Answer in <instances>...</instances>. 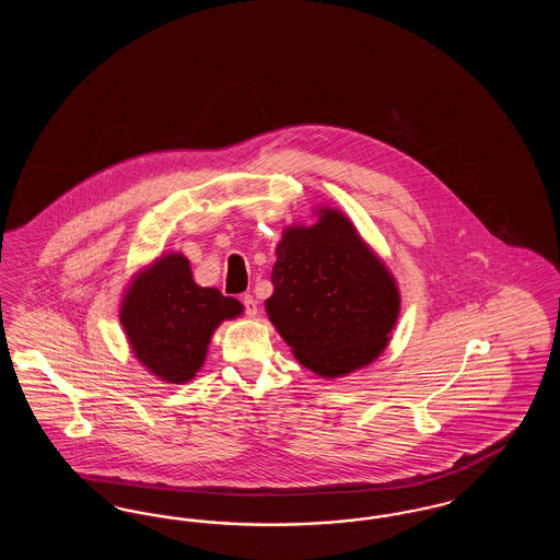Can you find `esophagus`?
<instances>
[{
	"label": "esophagus",
	"mask_w": 560,
	"mask_h": 560,
	"mask_svg": "<svg viewBox=\"0 0 560 560\" xmlns=\"http://www.w3.org/2000/svg\"><path fill=\"white\" fill-rule=\"evenodd\" d=\"M243 306H245V315H247V317H256V315H258V302L254 300L252 293H245V295H243Z\"/></svg>",
	"instance_id": "obj_1"
}]
</instances>
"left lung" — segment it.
Here are the masks:
<instances>
[{"label": "left lung", "mask_w": 560, "mask_h": 560, "mask_svg": "<svg viewBox=\"0 0 560 560\" xmlns=\"http://www.w3.org/2000/svg\"><path fill=\"white\" fill-rule=\"evenodd\" d=\"M315 215V224L283 231L265 306L293 357L334 380L370 365L388 347L400 293L347 213L319 208Z\"/></svg>", "instance_id": "obj_1"}]
</instances>
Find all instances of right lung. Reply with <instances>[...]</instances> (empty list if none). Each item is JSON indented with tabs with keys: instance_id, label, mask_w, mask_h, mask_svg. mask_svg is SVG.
I'll return each instance as SVG.
<instances>
[{
	"instance_id": "add662e5",
	"label": "right lung",
	"mask_w": 560,
	"mask_h": 560,
	"mask_svg": "<svg viewBox=\"0 0 560 560\" xmlns=\"http://www.w3.org/2000/svg\"><path fill=\"white\" fill-rule=\"evenodd\" d=\"M243 304L195 283L180 252L138 270L124 292L119 320L136 361L161 382L187 384L203 368L215 327Z\"/></svg>"
}]
</instances>
